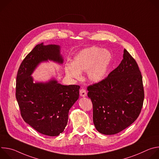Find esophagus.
Here are the masks:
<instances>
[{"mask_svg": "<svg viewBox=\"0 0 159 159\" xmlns=\"http://www.w3.org/2000/svg\"><path fill=\"white\" fill-rule=\"evenodd\" d=\"M80 96L81 97H85L87 96V92L84 89H81L80 90Z\"/></svg>", "mask_w": 159, "mask_h": 159, "instance_id": "esophagus-1", "label": "esophagus"}]
</instances>
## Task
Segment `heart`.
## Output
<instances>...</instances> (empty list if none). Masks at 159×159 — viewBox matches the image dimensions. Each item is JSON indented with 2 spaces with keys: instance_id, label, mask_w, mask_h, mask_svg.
<instances>
[{
  "instance_id": "1",
  "label": "heart",
  "mask_w": 159,
  "mask_h": 159,
  "mask_svg": "<svg viewBox=\"0 0 159 159\" xmlns=\"http://www.w3.org/2000/svg\"><path fill=\"white\" fill-rule=\"evenodd\" d=\"M112 58L108 50L98 47L87 48L74 57L72 64L66 65L65 73L69 77L78 79L81 76L80 72H87L88 79L98 83L104 79Z\"/></svg>"
}]
</instances>
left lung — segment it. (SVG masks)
Here are the masks:
<instances>
[{
	"label": "left lung",
	"instance_id": "obj_1",
	"mask_svg": "<svg viewBox=\"0 0 159 159\" xmlns=\"http://www.w3.org/2000/svg\"><path fill=\"white\" fill-rule=\"evenodd\" d=\"M93 122L104 134H116L139 117L143 100L142 76L135 60L125 49L119 66L102 81L87 87Z\"/></svg>",
	"mask_w": 159,
	"mask_h": 159
}]
</instances>
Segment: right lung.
Segmentation results:
<instances>
[{"label":"right lung","mask_w":159,"mask_h":159,"mask_svg":"<svg viewBox=\"0 0 159 159\" xmlns=\"http://www.w3.org/2000/svg\"><path fill=\"white\" fill-rule=\"evenodd\" d=\"M48 60L63 64L60 47L37 44L19 66L16 97L24 121L38 132L55 137L67 125L69 110L79 97L80 86L63 85L54 78L46 82H34L31 75L36 68Z\"/></svg>","instance_id":"obj_1"}]
</instances>
